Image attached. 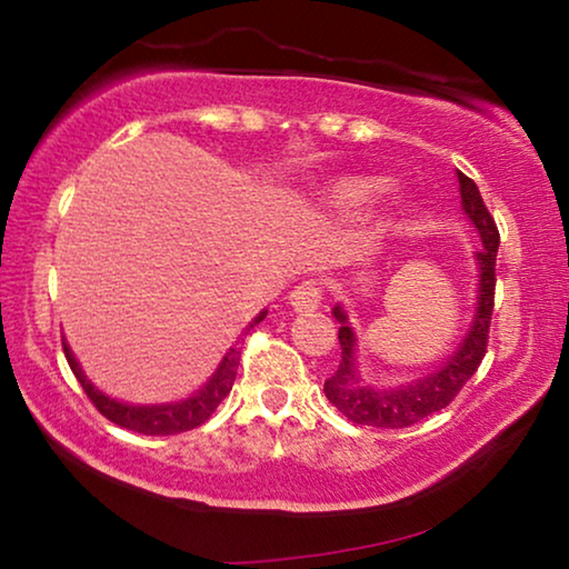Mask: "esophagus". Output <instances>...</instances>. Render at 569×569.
I'll return each mask as SVG.
<instances>
[{
	"label": "esophagus",
	"mask_w": 569,
	"mask_h": 569,
	"mask_svg": "<svg viewBox=\"0 0 569 569\" xmlns=\"http://www.w3.org/2000/svg\"><path fill=\"white\" fill-rule=\"evenodd\" d=\"M321 284L316 282V279H308V282H302L295 287L290 292V306L298 310V313H310V310H316L321 306Z\"/></svg>",
	"instance_id": "esophagus-1"
}]
</instances>
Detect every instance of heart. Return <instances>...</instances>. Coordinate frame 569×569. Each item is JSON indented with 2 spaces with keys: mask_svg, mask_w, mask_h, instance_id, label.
<instances>
[{
  "mask_svg": "<svg viewBox=\"0 0 569 569\" xmlns=\"http://www.w3.org/2000/svg\"><path fill=\"white\" fill-rule=\"evenodd\" d=\"M391 191V183L378 176H357L345 178L333 189V204L345 214H368L376 209L378 201H383Z\"/></svg>",
  "mask_w": 569,
  "mask_h": 569,
  "instance_id": "obj_1",
  "label": "heart"
}]
</instances>
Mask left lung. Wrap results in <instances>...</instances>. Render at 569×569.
<instances>
[{
	"label": "left lung",
	"instance_id": "8db88e82",
	"mask_svg": "<svg viewBox=\"0 0 569 569\" xmlns=\"http://www.w3.org/2000/svg\"><path fill=\"white\" fill-rule=\"evenodd\" d=\"M461 186L463 212L469 214L473 228L479 230V238L485 248L477 251L479 261V308L473 316L471 331L466 333L463 345L458 352L442 365L438 372L427 376L407 388H393V391H376L365 386L355 370V333L347 326V316L341 308H333V316L339 318V345L341 360L333 376L323 383V393L349 422L365 427H383V430H399L422 422L425 417L446 409L450 401L461 393V388L469 383L473 372L479 370L481 360L487 355L489 345V323H492L495 310V284H497V246H500V230H497L495 217L481 199L477 183L469 176L458 173Z\"/></svg>",
	"mask_w": 569,
	"mask_h": 569
}]
</instances>
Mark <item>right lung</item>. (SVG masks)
I'll return each instance as SVG.
<instances>
[{"label":"right lung","mask_w":569,"mask_h":569,"mask_svg":"<svg viewBox=\"0 0 569 569\" xmlns=\"http://www.w3.org/2000/svg\"><path fill=\"white\" fill-rule=\"evenodd\" d=\"M263 316L267 313H261L259 318H256V321L248 326V331H251L259 321H263ZM61 347H64V357H67L69 368H72L74 378L80 380L82 391L88 393L92 407H96L106 419H111L113 425L123 427V430L139 432V435H178V432H189V430H193V427L204 425L207 419L214 415V409L220 407L224 396L232 391V383H236V370L240 362L238 349H230L228 357H224L220 365V370L214 372V378L209 380V383L201 388L197 396H191V399H186L181 403H166V407H129V403H119V401L108 399L106 393L96 391V386H92L90 380L82 376L80 365H77L74 355L69 352L67 341H61Z\"/></svg>","instance_id":"obj_1"}]
</instances>
